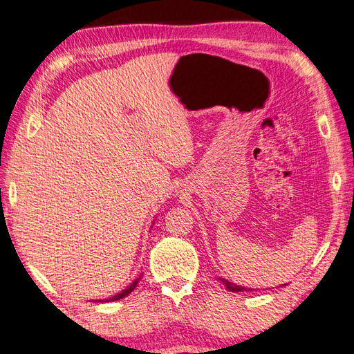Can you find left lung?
I'll return each instance as SVG.
<instances>
[{"label": "left lung", "instance_id": "1", "mask_svg": "<svg viewBox=\"0 0 354 354\" xmlns=\"http://www.w3.org/2000/svg\"><path fill=\"white\" fill-rule=\"evenodd\" d=\"M218 281L221 282V283H224V287L227 288L229 292H248V288H246V287H243V286H236V283L230 282V281H227V279H224V277H218Z\"/></svg>", "mask_w": 354, "mask_h": 354}]
</instances>
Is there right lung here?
<instances>
[{"mask_svg": "<svg viewBox=\"0 0 354 354\" xmlns=\"http://www.w3.org/2000/svg\"><path fill=\"white\" fill-rule=\"evenodd\" d=\"M152 224H155V221L152 223ZM141 277H142V274L138 277V279H135L133 281L130 286H127L122 292H119L118 295H114V297H111V298H108V299H97V303H109V301H119V299H122V298H125V297H129V295L135 290V287L138 286V282L141 281ZM94 303H95V299H94Z\"/></svg>", "mask_w": 354, "mask_h": 354, "instance_id": "1", "label": "right lung"}]
</instances>
